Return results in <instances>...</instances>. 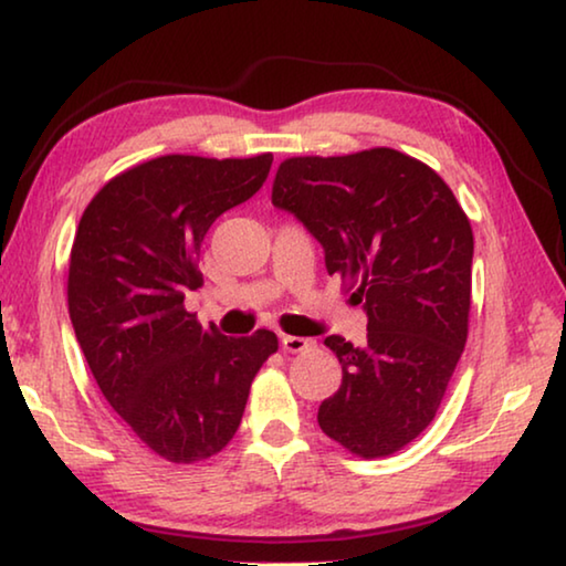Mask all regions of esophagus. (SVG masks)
Returning <instances> with one entry per match:
<instances>
[{
	"label": "esophagus",
	"mask_w": 566,
	"mask_h": 566,
	"mask_svg": "<svg viewBox=\"0 0 566 566\" xmlns=\"http://www.w3.org/2000/svg\"><path fill=\"white\" fill-rule=\"evenodd\" d=\"M311 344H313L311 338H303V336H283V338H281V346H283L285 352H291V354L306 352Z\"/></svg>",
	"instance_id": "34e87169"
}]
</instances>
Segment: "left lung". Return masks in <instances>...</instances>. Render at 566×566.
I'll return each instance as SVG.
<instances>
[{
    "mask_svg": "<svg viewBox=\"0 0 566 566\" xmlns=\"http://www.w3.org/2000/svg\"><path fill=\"white\" fill-rule=\"evenodd\" d=\"M273 205L321 242L328 275L356 281L367 311V344L326 338L342 387L318 407L321 430L354 455H392L432 422L465 349L471 222L428 164L395 149L285 159Z\"/></svg>",
    "mask_w": 566,
    "mask_h": 566,
    "instance_id": "1",
    "label": "left lung"
}]
</instances>
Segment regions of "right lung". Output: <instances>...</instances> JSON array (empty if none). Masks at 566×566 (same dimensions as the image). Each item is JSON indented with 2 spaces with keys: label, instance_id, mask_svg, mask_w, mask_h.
<instances>
[{
  "label": "right lung",
  "instance_id": "1",
  "mask_svg": "<svg viewBox=\"0 0 566 566\" xmlns=\"http://www.w3.org/2000/svg\"><path fill=\"white\" fill-rule=\"evenodd\" d=\"M273 154H169L113 177L77 224L67 308L103 397L136 438L171 463H195L238 432L273 332L222 336L185 308L202 285L199 248L222 212L253 197Z\"/></svg>",
  "mask_w": 566,
  "mask_h": 566
}]
</instances>
